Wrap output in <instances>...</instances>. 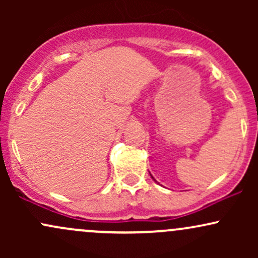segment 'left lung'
Listing matches in <instances>:
<instances>
[{"instance_id":"obj_1","label":"left lung","mask_w":258,"mask_h":258,"mask_svg":"<svg viewBox=\"0 0 258 258\" xmlns=\"http://www.w3.org/2000/svg\"><path fill=\"white\" fill-rule=\"evenodd\" d=\"M150 176H152V174H150ZM152 178H153V179H154V177H153V176H152ZM154 180H155V179H154Z\"/></svg>"}]
</instances>
